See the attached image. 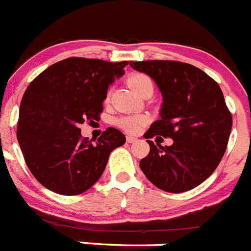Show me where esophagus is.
Masks as SVG:
<instances>
[{"instance_id": "esophagus-1", "label": "esophagus", "mask_w": 251, "mask_h": 251, "mask_svg": "<svg viewBox=\"0 0 251 251\" xmlns=\"http://www.w3.org/2000/svg\"><path fill=\"white\" fill-rule=\"evenodd\" d=\"M137 138L135 137H132V135H127V142L128 143H134V142H137Z\"/></svg>"}]
</instances>
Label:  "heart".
<instances>
[{
	"mask_svg": "<svg viewBox=\"0 0 251 251\" xmlns=\"http://www.w3.org/2000/svg\"><path fill=\"white\" fill-rule=\"evenodd\" d=\"M128 83L132 87L133 91L137 92L138 95H142L147 88H154L152 81L149 76L144 75V74H133L128 78ZM109 94L107 95V100H108ZM148 122V118L145 116H123L119 117L116 121V124L121 129L126 130L128 133H138L142 127Z\"/></svg>",
	"mask_w": 251,
	"mask_h": 251,
	"instance_id": "b5f03b06",
	"label": "heart"
}]
</instances>
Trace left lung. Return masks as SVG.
<instances>
[{
    "instance_id": "left-lung-1",
    "label": "left lung",
    "mask_w": 251,
    "mask_h": 251,
    "mask_svg": "<svg viewBox=\"0 0 251 251\" xmlns=\"http://www.w3.org/2000/svg\"><path fill=\"white\" fill-rule=\"evenodd\" d=\"M130 66L149 75L163 95L160 119L144 137L174 140L170 147L147 140L150 151L140 160V169L166 192L197 187L213 174L228 145L233 119L221 87L191 64L147 60L130 61Z\"/></svg>"
}]
</instances>
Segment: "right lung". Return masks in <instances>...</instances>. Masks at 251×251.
<instances>
[{
  "label": "right lung",
  "instance_id": "add662e5",
  "mask_svg": "<svg viewBox=\"0 0 251 251\" xmlns=\"http://www.w3.org/2000/svg\"><path fill=\"white\" fill-rule=\"evenodd\" d=\"M127 65L68 58L29 83L21 101L17 139L28 169L48 190L64 196L87 191L103 174L112 150L126 143L123 133L109 127L92 144L78 127L99 121L108 86Z\"/></svg>",
  "mask_w": 251,
  "mask_h": 251
}]
</instances>
